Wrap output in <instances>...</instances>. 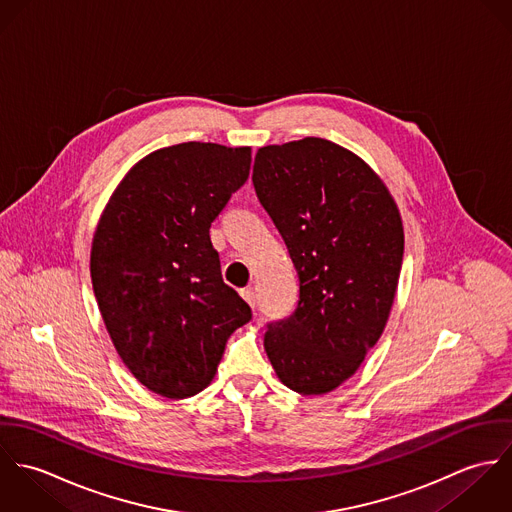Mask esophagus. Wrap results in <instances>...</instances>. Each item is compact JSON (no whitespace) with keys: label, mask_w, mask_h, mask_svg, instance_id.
Instances as JSON below:
<instances>
[{"label":"esophagus","mask_w":512,"mask_h":512,"mask_svg":"<svg viewBox=\"0 0 512 512\" xmlns=\"http://www.w3.org/2000/svg\"><path fill=\"white\" fill-rule=\"evenodd\" d=\"M240 295L244 297V301L250 305V307H256V293L252 288H244V290H240Z\"/></svg>","instance_id":"34e87169"}]
</instances>
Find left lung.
Segmentation results:
<instances>
[{"label": "left lung", "mask_w": 512, "mask_h": 512, "mask_svg": "<svg viewBox=\"0 0 512 512\" xmlns=\"http://www.w3.org/2000/svg\"><path fill=\"white\" fill-rule=\"evenodd\" d=\"M252 183L299 278L297 309L268 327L264 349L293 392L327 394L386 327L404 256L398 205L365 159L323 138L260 147Z\"/></svg>", "instance_id": "8db88e82"}]
</instances>
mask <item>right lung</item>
I'll return each instance as SVG.
<instances>
[{
    "label": "right lung",
    "instance_id": "1",
    "mask_svg": "<svg viewBox=\"0 0 512 512\" xmlns=\"http://www.w3.org/2000/svg\"><path fill=\"white\" fill-rule=\"evenodd\" d=\"M250 161L248 146L155 149L124 175L96 224L90 278L100 315L124 365L159 396L207 388L228 337L252 317L222 282L209 234Z\"/></svg>",
    "mask_w": 512,
    "mask_h": 512
}]
</instances>
